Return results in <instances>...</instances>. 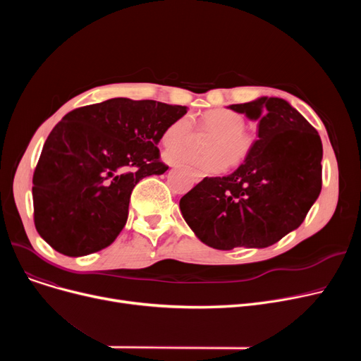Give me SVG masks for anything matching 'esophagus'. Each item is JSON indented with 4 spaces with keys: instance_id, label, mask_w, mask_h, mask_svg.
Returning a JSON list of instances; mask_svg holds the SVG:
<instances>
[{
    "instance_id": "34e87169",
    "label": "esophagus",
    "mask_w": 361,
    "mask_h": 361,
    "mask_svg": "<svg viewBox=\"0 0 361 361\" xmlns=\"http://www.w3.org/2000/svg\"><path fill=\"white\" fill-rule=\"evenodd\" d=\"M171 166H173V165H171ZM196 176H197V178H199V180L202 178V174H196Z\"/></svg>"
}]
</instances>
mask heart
I'll return each instance as SVG.
<instances>
[{"label": "heart", "instance_id": "b5f03b06", "mask_svg": "<svg viewBox=\"0 0 361 361\" xmlns=\"http://www.w3.org/2000/svg\"><path fill=\"white\" fill-rule=\"evenodd\" d=\"M202 127L215 133V137L207 143V155H196L187 149H171L165 152V161L177 165H192L203 173L216 174L228 164L240 165L250 155L253 137L244 131L245 121L240 114L230 109H214L202 117ZM193 120L181 116L171 123L162 133V142L166 147L184 146L193 139Z\"/></svg>", "mask_w": 361, "mask_h": 361}]
</instances>
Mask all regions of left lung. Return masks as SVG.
I'll return each instance as SVG.
<instances>
[{
    "mask_svg": "<svg viewBox=\"0 0 361 361\" xmlns=\"http://www.w3.org/2000/svg\"><path fill=\"white\" fill-rule=\"evenodd\" d=\"M230 109L257 121L250 155L224 177H204L180 200L209 247L263 249L297 230L322 190V140L286 99L262 97Z\"/></svg>",
    "mask_w": 361,
    "mask_h": 361,
    "instance_id": "obj_1",
    "label": "left lung"
}]
</instances>
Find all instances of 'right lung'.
I'll use <instances>...</instances> for the list:
<instances>
[{
    "instance_id": "right-lung-1",
    "label": "right lung",
    "mask_w": 361,
    "mask_h": 361,
    "mask_svg": "<svg viewBox=\"0 0 361 361\" xmlns=\"http://www.w3.org/2000/svg\"><path fill=\"white\" fill-rule=\"evenodd\" d=\"M187 109L114 98L68 112L49 133L33 174L36 231L70 257L108 247L127 222L135 185L168 169L158 143Z\"/></svg>"
}]
</instances>
